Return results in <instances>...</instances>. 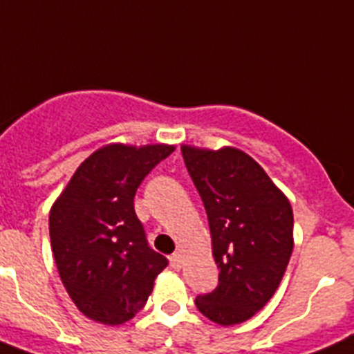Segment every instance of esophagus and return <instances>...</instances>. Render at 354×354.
I'll return each mask as SVG.
<instances>
[{"label":"esophagus","instance_id":"obj_1","mask_svg":"<svg viewBox=\"0 0 354 354\" xmlns=\"http://www.w3.org/2000/svg\"><path fill=\"white\" fill-rule=\"evenodd\" d=\"M171 266H173V269H181V266H183V258L178 251L171 254Z\"/></svg>","mask_w":354,"mask_h":354}]
</instances>
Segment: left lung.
<instances>
[{"label":"left lung","mask_w":354,"mask_h":354,"mask_svg":"<svg viewBox=\"0 0 354 354\" xmlns=\"http://www.w3.org/2000/svg\"><path fill=\"white\" fill-rule=\"evenodd\" d=\"M203 199L219 283L196 306L221 326L253 317L278 288L294 248L288 199L260 165L235 147L219 151L181 146Z\"/></svg>","instance_id":"1"}]
</instances>
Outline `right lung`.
<instances>
[{
  "label": "right lung",
  "instance_id": "obj_1",
  "mask_svg": "<svg viewBox=\"0 0 354 354\" xmlns=\"http://www.w3.org/2000/svg\"><path fill=\"white\" fill-rule=\"evenodd\" d=\"M174 146L110 144L76 169L49 212L51 250L85 317L118 326L144 308L167 258L147 244L135 192Z\"/></svg>",
  "mask_w": 354,
  "mask_h": 354
}]
</instances>
